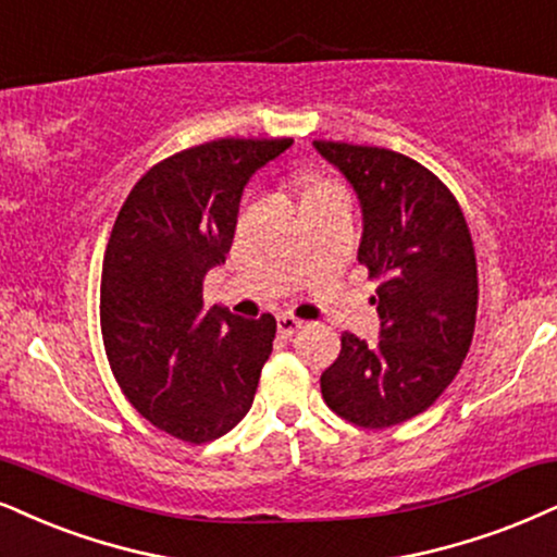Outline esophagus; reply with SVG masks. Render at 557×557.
<instances>
[{
    "instance_id": "obj_1",
    "label": "esophagus",
    "mask_w": 557,
    "mask_h": 557,
    "mask_svg": "<svg viewBox=\"0 0 557 557\" xmlns=\"http://www.w3.org/2000/svg\"><path fill=\"white\" fill-rule=\"evenodd\" d=\"M276 322H278V333L281 335H294V333H299L301 327H305V320L294 318V314H278Z\"/></svg>"
}]
</instances>
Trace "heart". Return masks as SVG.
I'll use <instances>...</instances> for the list:
<instances>
[{"mask_svg":"<svg viewBox=\"0 0 557 557\" xmlns=\"http://www.w3.org/2000/svg\"><path fill=\"white\" fill-rule=\"evenodd\" d=\"M331 185H338V183L325 181V177H307V190H305V194H312V190H322V188H331Z\"/></svg>","mask_w":557,"mask_h":557,"instance_id":"obj_1","label":"heart"}]
</instances>
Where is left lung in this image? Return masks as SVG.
I'll return each mask as SVG.
<instances>
[{
    "label": "left lung",
    "instance_id": "obj_1",
    "mask_svg": "<svg viewBox=\"0 0 557 557\" xmlns=\"http://www.w3.org/2000/svg\"><path fill=\"white\" fill-rule=\"evenodd\" d=\"M361 203L359 263L380 278V341L343 333L320 376L327 408L363 429L423 413L470 351L478 312L475 247L462 209L438 177L382 147L312 141Z\"/></svg>",
    "mask_w": 557,
    "mask_h": 557
}]
</instances>
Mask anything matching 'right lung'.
I'll list each match as a JSON object with an SVG mask.
<instances>
[{
  "mask_svg": "<svg viewBox=\"0 0 557 557\" xmlns=\"http://www.w3.org/2000/svg\"><path fill=\"white\" fill-rule=\"evenodd\" d=\"M292 139H216L154 164L121 206L100 284V327L115 382L149 423L188 444L243 421L276 320L203 310V278L235 237L239 198Z\"/></svg>",
  "mask_w": 557,
  "mask_h": 557,
  "instance_id": "right-lung-1",
  "label": "right lung"
}]
</instances>
